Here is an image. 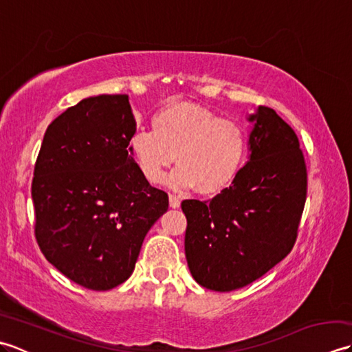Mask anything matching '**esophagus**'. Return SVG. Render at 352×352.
Returning <instances> with one entry per match:
<instances>
[{
	"mask_svg": "<svg viewBox=\"0 0 352 352\" xmlns=\"http://www.w3.org/2000/svg\"><path fill=\"white\" fill-rule=\"evenodd\" d=\"M180 203H182L180 199H178L175 195H172V193H169V206L172 208H178L180 207Z\"/></svg>",
	"mask_w": 352,
	"mask_h": 352,
	"instance_id": "esophagus-1",
	"label": "esophagus"
}]
</instances>
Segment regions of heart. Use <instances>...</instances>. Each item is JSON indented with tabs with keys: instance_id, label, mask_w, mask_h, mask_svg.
<instances>
[{
	"instance_id": "1",
	"label": "heart",
	"mask_w": 352,
	"mask_h": 352,
	"mask_svg": "<svg viewBox=\"0 0 352 352\" xmlns=\"http://www.w3.org/2000/svg\"><path fill=\"white\" fill-rule=\"evenodd\" d=\"M153 131H139L131 154L149 183L163 180L177 159L170 183L201 195H214L231 184L242 166L246 134L233 119L189 102H172L151 119Z\"/></svg>"
}]
</instances>
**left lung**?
Wrapping results in <instances>:
<instances>
[{
  "label": "left lung",
  "instance_id": "left-lung-1",
  "mask_svg": "<svg viewBox=\"0 0 352 352\" xmlns=\"http://www.w3.org/2000/svg\"><path fill=\"white\" fill-rule=\"evenodd\" d=\"M250 162L208 201L184 199V251L193 278L216 292L256 281L294 248L307 168L294 129L260 106L250 116Z\"/></svg>",
  "mask_w": 352,
  "mask_h": 352
}]
</instances>
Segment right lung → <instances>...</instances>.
<instances>
[{
  "label": "right lung",
  "instance_id": "obj_1",
  "mask_svg": "<svg viewBox=\"0 0 352 352\" xmlns=\"http://www.w3.org/2000/svg\"><path fill=\"white\" fill-rule=\"evenodd\" d=\"M129 95L80 101L52 121L34 164V236L50 263L91 290L122 284L168 210L134 162Z\"/></svg>",
  "mask_w": 352,
  "mask_h": 352
}]
</instances>
